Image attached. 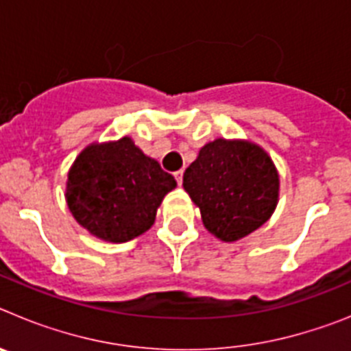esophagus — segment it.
<instances>
[{"label": "esophagus", "mask_w": 351, "mask_h": 351, "mask_svg": "<svg viewBox=\"0 0 351 351\" xmlns=\"http://www.w3.org/2000/svg\"><path fill=\"white\" fill-rule=\"evenodd\" d=\"M182 170H178V172H173V178H176V181L179 182V184H182Z\"/></svg>", "instance_id": "1"}]
</instances>
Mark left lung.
Instances as JSON below:
<instances>
[{
	"label": "left lung",
	"instance_id": "left-lung-1",
	"mask_svg": "<svg viewBox=\"0 0 351 351\" xmlns=\"http://www.w3.org/2000/svg\"><path fill=\"white\" fill-rule=\"evenodd\" d=\"M182 186L213 235L234 243L267 221L278 206L280 176L271 156L250 141L216 138L198 151Z\"/></svg>",
	"mask_w": 351,
	"mask_h": 351
}]
</instances>
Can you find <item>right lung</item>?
Returning <instances> with one entry per match:
<instances>
[{
    "mask_svg": "<svg viewBox=\"0 0 351 351\" xmlns=\"http://www.w3.org/2000/svg\"><path fill=\"white\" fill-rule=\"evenodd\" d=\"M176 186L156 160L123 137L84 149L68 172L64 197L89 234L126 243L153 226L161 200Z\"/></svg>",
    "mask_w": 351,
    "mask_h": 351,
    "instance_id": "add662e5",
    "label": "right lung"
}]
</instances>
